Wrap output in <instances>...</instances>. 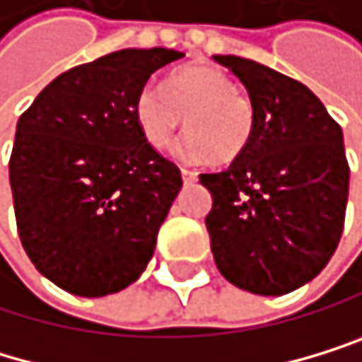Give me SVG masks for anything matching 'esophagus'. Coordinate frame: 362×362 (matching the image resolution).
<instances>
[{
	"instance_id": "1",
	"label": "esophagus",
	"mask_w": 362,
	"mask_h": 362,
	"mask_svg": "<svg viewBox=\"0 0 362 362\" xmlns=\"http://www.w3.org/2000/svg\"><path fill=\"white\" fill-rule=\"evenodd\" d=\"M180 173H182L185 182H196V180H198V173L191 171V169H180Z\"/></svg>"
}]
</instances>
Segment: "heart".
<instances>
[{"mask_svg":"<svg viewBox=\"0 0 362 362\" xmlns=\"http://www.w3.org/2000/svg\"><path fill=\"white\" fill-rule=\"evenodd\" d=\"M133 115L144 142L153 148L171 146L180 129L191 133L185 156L231 164L254 140L256 115L249 98L222 69L196 64L175 71L164 86L146 84L133 102Z\"/></svg>","mask_w":362,"mask_h":362,"instance_id":"obj_1","label":"heart"}]
</instances>
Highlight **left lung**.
<instances>
[{
  "mask_svg": "<svg viewBox=\"0 0 362 362\" xmlns=\"http://www.w3.org/2000/svg\"><path fill=\"white\" fill-rule=\"evenodd\" d=\"M245 84L256 127L247 153L218 173L206 216L214 260L231 285L283 296L316 278L343 235L349 164L343 131L305 84L264 64L214 55Z\"/></svg>",
  "mask_w": 362,
  "mask_h": 362,
  "instance_id": "1",
  "label": "left lung"
}]
</instances>
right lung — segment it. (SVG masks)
<instances>
[{
  "mask_svg": "<svg viewBox=\"0 0 362 362\" xmlns=\"http://www.w3.org/2000/svg\"><path fill=\"white\" fill-rule=\"evenodd\" d=\"M185 53L124 48L62 73L17 122L8 162L19 240L64 291L98 298L135 283L182 187L144 142L133 102Z\"/></svg>",
  "mask_w": 362,
  "mask_h": 362,
  "instance_id": "right-lung-1",
  "label": "right lung"
}]
</instances>
